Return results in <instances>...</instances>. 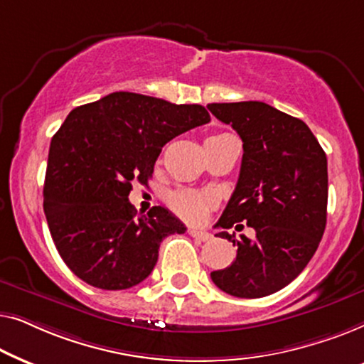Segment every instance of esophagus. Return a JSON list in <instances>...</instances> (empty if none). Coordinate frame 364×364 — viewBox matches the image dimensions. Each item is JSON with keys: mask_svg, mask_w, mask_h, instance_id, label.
Masks as SVG:
<instances>
[{"mask_svg": "<svg viewBox=\"0 0 364 364\" xmlns=\"http://www.w3.org/2000/svg\"><path fill=\"white\" fill-rule=\"evenodd\" d=\"M188 235L192 238H196L198 242H208L212 238L210 233L207 230H200V228H188Z\"/></svg>", "mask_w": 364, "mask_h": 364, "instance_id": "esophagus-1", "label": "esophagus"}]
</instances>
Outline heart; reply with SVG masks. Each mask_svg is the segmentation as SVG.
Listing matches in <instances>:
<instances>
[{"mask_svg": "<svg viewBox=\"0 0 364 364\" xmlns=\"http://www.w3.org/2000/svg\"><path fill=\"white\" fill-rule=\"evenodd\" d=\"M222 136V134H217ZM210 136V137H217ZM168 207L172 208L177 215H181L186 220H197L203 215V212L213 203L210 193L191 191V188H181V191L172 192L167 198Z\"/></svg>", "mask_w": 364, "mask_h": 364, "instance_id": "obj_1", "label": "heart"}]
</instances>
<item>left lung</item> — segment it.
I'll use <instances>...</instances> for the list:
<instances>
[{"mask_svg":"<svg viewBox=\"0 0 364 364\" xmlns=\"http://www.w3.org/2000/svg\"><path fill=\"white\" fill-rule=\"evenodd\" d=\"M207 107L243 142L240 176L217 227L245 222L257 232L255 240L217 233L237 245V258L212 272V282L232 296L272 295L300 275L320 245L326 227V154L305 122L265 102Z\"/></svg>","mask_w":364,"mask_h":364,"instance_id":"1","label":"left lung"}]
</instances>
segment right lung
I'll list each match as a JSON object with an SVG mask.
<instances>
[{"instance_id": "add662e5", "label": "right lung", "mask_w": 364, "mask_h": 364, "mask_svg": "<svg viewBox=\"0 0 364 364\" xmlns=\"http://www.w3.org/2000/svg\"><path fill=\"white\" fill-rule=\"evenodd\" d=\"M210 122L198 104L112 92L69 112L49 146L44 213L71 272L101 290H126L151 275L159 247L186 225L167 208L136 217L132 181L152 177L162 147Z\"/></svg>"}]
</instances>
